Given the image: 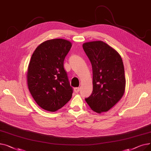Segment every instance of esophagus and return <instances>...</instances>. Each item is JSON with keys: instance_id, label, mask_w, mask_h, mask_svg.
Segmentation results:
<instances>
[{"instance_id": "1", "label": "esophagus", "mask_w": 151, "mask_h": 151, "mask_svg": "<svg viewBox=\"0 0 151 151\" xmlns=\"http://www.w3.org/2000/svg\"><path fill=\"white\" fill-rule=\"evenodd\" d=\"M80 89L79 88H74V92H75V93L79 92V91H80Z\"/></svg>"}]
</instances>
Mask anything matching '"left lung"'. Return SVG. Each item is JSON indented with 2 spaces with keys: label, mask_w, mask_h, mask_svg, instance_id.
<instances>
[{
  "label": "left lung",
  "mask_w": 151,
  "mask_h": 151,
  "mask_svg": "<svg viewBox=\"0 0 151 151\" xmlns=\"http://www.w3.org/2000/svg\"><path fill=\"white\" fill-rule=\"evenodd\" d=\"M93 73V91L86 99L93 111L100 114L113 108L124 96L125 89L124 67L121 55L103 41L83 43Z\"/></svg>",
  "instance_id": "8db88e82"
}]
</instances>
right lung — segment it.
<instances>
[{"label":"right lung","mask_w":151,"mask_h":151,"mask_svg":"<svg viewBox=\"0 0 151 151\" xmlns=\"http://www.w3.org/2000/svg\"><path fill=\"white\" fill-rule=\"evenodd\" d=\"M71 46L65 39L48 40L39 45L32 55L26 75L28 88L37 105L47 111H56L72 96L63 68Z\"/></svg>","instance_id":"1"}]
</instances>
